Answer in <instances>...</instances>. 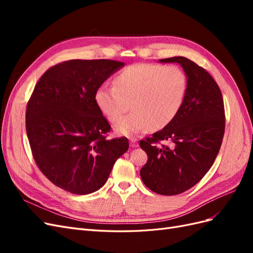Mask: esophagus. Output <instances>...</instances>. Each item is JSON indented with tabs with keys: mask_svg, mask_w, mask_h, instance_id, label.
Instances as JSON below:
<instances>
[{
	"mask_svg": "<svg viewBox=\"0 0 253 253\" xmlns=\"http://www.w3.org/2000/svg\"><path fill=\"white\" fill-rule=\"evenodd\" d=\"M129 145L132 148H137L138 147V141H137L136 138H129Z\"/></svg>",
	"mask_w": 253,
	"mask_h": 253,
	"instance_id": "1",
	"label": "esophagus"
}]
</instances>
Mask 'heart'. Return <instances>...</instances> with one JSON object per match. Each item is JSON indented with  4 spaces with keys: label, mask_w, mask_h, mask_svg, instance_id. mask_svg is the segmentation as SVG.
Listing matches in <instances>:
<instances>
[{
    "label": "heart",
    "mask_w": 253,
    "mask_h": 253,
    "mask_svg": "<svg viewBox=\"0 0 253 253\" xmlns=\"http://www.w3.org/2000/svg\"><path fill=\"white\" fill-rule=\"evenodd\" d=\"M115 86H99L95 103L111 122L127 109L132 112L115 126L121 135L160 129L177 116L187 94L188 78L180 67L138 63L126 67L114 79Z\"/></svg>",
    "instance_id": "obj_1"
}]
</instances>
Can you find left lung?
Segmentation results:
<instances>
[{
	"label": "left lung",
	"mask_w": 253,
	"mask_h": 253,
	"mask_svg": "<svg viewBox=\"0 0 253 253\" xmlns=\"http://www.w3.org/2000/svg\"><path fill=\"white\" fill-rule=\"evenodd\" d=\"M159 62L178 63L188 78V88L177 116L140 141L149 157L140 176L153 192L176 195L195 186L215 160L225 133L224 100L211 75L193 61L172 57ZM162 140L172 144L158 147Z\"/></svg>",
	"instance_id": "left-lung-1"
}]
</instances>
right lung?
Listing matches in <instances>:
<instances>
[{
    "label": "right lung",
    "mask_w": 253,
    "mask_h": 253,
    "mask_svg": "<svg viewBox=\"0 0 253 253\" xmlns=\"http://www.w3.org/2000/svg\"><path fill=\"white\" fill-rule=\"evenodd\" d=\"M114 60H70L50 67L27 103L26 132L41 172L57 187L85 195L103 187L128 149L106 139L111 126L97 108L96 89L121 67Z\"/></svg>",
    "instance_id": "1"
}]
</instances>
